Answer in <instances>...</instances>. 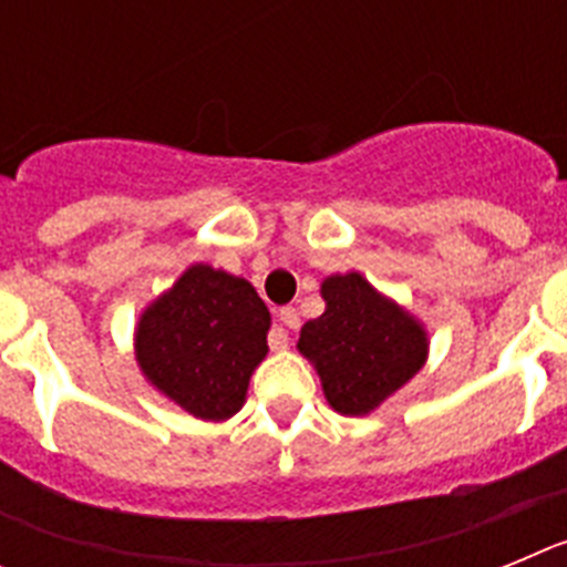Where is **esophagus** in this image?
Listing matches in <instances>:
<instances>
[{
	"label": "esophagus",
	"instance_id": "obj_1",
	"mask_svg": "<svg viewBox=\"0 0 567 567\" xmlns=\"http://www.w3.org/2000/svg\"><path fill=\"white\" fill-rule=\"evenodd\" d=\"M278 320H280V327H287V329H298V327H300V315H298V309H292V307L280 309ZM287 343H289L287 332H284V334H275L272 349H287Z\"/></svg>",
	"mask_w": 567,
	"mask_h": 567
}]
</instances>
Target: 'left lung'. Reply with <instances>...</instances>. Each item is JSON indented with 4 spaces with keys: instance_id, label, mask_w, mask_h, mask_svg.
<instances>
[{
    "instance_id": "8db88e82",
    "label": "left lung",
    "mask_w": 567,
    "mask_h": 567,
    "mask_svg": "<svg viewBox=\"0 0 567 567\" xmlns=\"http://www.w3.org/2000/svg\"><path fill=\"white\" fill-rule=\"evenodd\" d=\"M323 315L300 329L298 352L315 365L327 403L346 417L372 414L400 392L429 358V332L360 272L320 284Z\"/></svg>"
}]
</instances>
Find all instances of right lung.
<instances>
[{
	"instance_id": "right-lung-1",
	"label": "right lung",
	"mask_w": 567,
	"mask_h": 567,
	"mask_svg": "<svg viewBox=\"0 0 567 567\" xmlns=\"http://www.w3.org/2000/svg\"><path fill=\"white\" fill-rule=\"evenodd\" d=\"M269 327L267 303L247 278L193 264L138 315L135 363L184 412L224 423L247 403Z\"/></svg>"
}]
</instances>
